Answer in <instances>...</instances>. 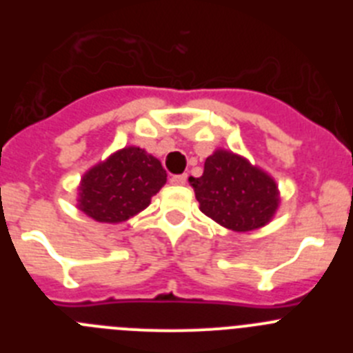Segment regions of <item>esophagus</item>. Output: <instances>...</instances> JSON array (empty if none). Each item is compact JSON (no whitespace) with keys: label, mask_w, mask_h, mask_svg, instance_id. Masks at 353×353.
<instances>
[{"label":"esophagus","mask_w":353,"mask_h":353,"mask_svg":"<svg viewBox=\"0 0 353 353\" xmlns=\"http://www.w3.org/2000/svg\"><path fill=\"white\" fill-rule=\"evenodd\" d=\"M170 182L173 183V185H183V183L187 182V174L185 173H183V174H173V176L170 179Z\"/></svg>","instance_id":"1"}]
</instances>
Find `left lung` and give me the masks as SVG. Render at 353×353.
I'll use <instances>...</instances> for the list:
<instances>
[{"mask_svg":"<svg viewBox=\"0 0 353 353\" xmlns=\"http://www.w3.org/2000/svg\"><path fill=\"white\" fill-rule=\"evenodd\" d=\"M199 210L221 226L249 232L265 226L279 205L277 185L245 159L217 150L205 161L199 179L189 176Z\"/></svg>","mask_w":353,"mask_h":353,"instance_id":"obj_1","label":"left lung"}]
</instances>
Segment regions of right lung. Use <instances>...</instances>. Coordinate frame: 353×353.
I'll return each mask as SVG.
<instances>
[{
  "mask_svg": "<svg viewBox=\"0 0 353 353\" xmlns=\"http://www.w3.org/2000/svg\"><path fill=\"white\" fill-rule=\"evenodd\" d=\"M166 176L161 161L145 150L123 148L84 174L79 208L99 223H121L148 207Z\"/></svg>",
  "mask_w": 353,
  "mask_h": 353,
  "instance_id": "1",
  "label": "right lung"
}]
</instances>
